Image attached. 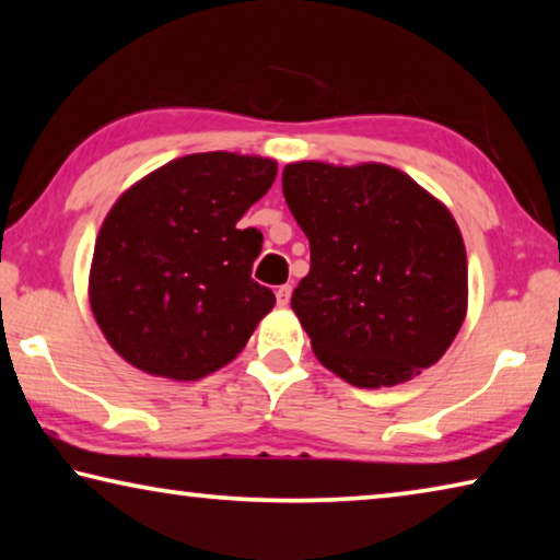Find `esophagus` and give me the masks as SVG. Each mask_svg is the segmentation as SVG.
<instances>
[{
  "instance_id": "34e87169",
  "label": "esophagus",
  "mask_w": 560,
  "mask_h": 560,
  "mask_svg": "<svg viewBox=\"0 0 560 560\" xmlns=\"http://www.w3.org/2000/svg\"><path fill=\"white\" fill-rule=\"evenodd\" d=\"M277 301H279V306H289V301H291V287H279V289H277Z\"/></svg>"
}]
</instances>
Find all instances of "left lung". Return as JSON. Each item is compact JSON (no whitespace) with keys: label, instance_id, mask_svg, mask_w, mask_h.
<instances>
[{"label":"left lung","instance_id":"left-lung-1","mask_svg":"<svg viewBox=\"0 0 560 560\" xmlns=\"http://www.w3.org/2000/svg\"><path fill=\"white\" fill-rule=\"evenodd\" d=\"M283 197L311 246L291 308L320 365L355 387L412 381L467 316V249L447 205L383 163H289Z\"/></svg>","mask_w":560,"mask_h":560}]
</instances>
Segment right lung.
Wrapping results in <instances>:
<instances>
[{"label":"right lung","mask_w":560,"mask_h":560,"mask_svg":"<svg viewBox=\"0 0 560 560\" xmlns=\"http://www.w3.org/2000/svg\"><path fill=\"white\" fill-rule=\"evenodd\" d=\"M273 177L277 160L214 150L170 160L118 197L93 246L89 301L126 363L187 383L242 353L277 296L252 279L261 234L236 222Z\"/></svg>","instance_id":"add662e5"}]
</instances>
